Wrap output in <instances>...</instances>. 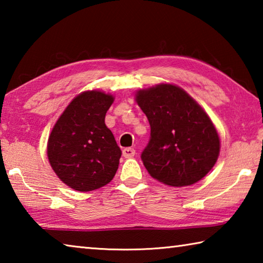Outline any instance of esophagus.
I'll return each mask as SVG.
<instances>
[{
	"instance_id": "34e87169",
	"label": "esophagus",
	"mask_w": 263,
	"mask_h": 263,
	"mask_svg": "<svg viewBox=\"0 0 263 263\" xmlns=\"http://www.w3.org/2000/svg\"><path fill=\"white\" fill-rule=\"evenodd\" d=\"M135 154H136V151L131 148V147H127V148L123 149V157L124 158H132V157H135Z\"/></svg>"
}]
</instances>
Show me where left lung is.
Wrapping results in <instances>:
<instances>
[{
	"label": "left lung",
	"mask_w": 263,
	"mask_h": 263,
	"mask_svg": "<svg viewBox=\"0 0 263 263\" xmlns=\"http://www.w3.org/2000/svg\"><path fill=\"white\" fill-rule=\"evenodd\" d=\"M136 101L151 125L149 141L141 153L149 175L173 186L202 180L215 166L220 141L201 105L168 83L141 89Z\"/></svg>",
	"instance_id": "8db88e82"
}]
</instances>
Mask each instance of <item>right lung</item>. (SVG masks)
<instances>
[{
    "mask_svg": "<svg viewBox=\"0 0 263 263\" xmlns=\"http://www.w3.org/2000/svg\"><path fill=\"white\" fill-rule=\"evenodd\" d=\"M114 96L81 92L58 119L48 138L47 157L58 177L78 191L108 184L118 169L122 151L104 119Z\"/></svg>",
    "mask_w": 263,
    "mask_h": 263,
    "instance_id": "1",
    "label": "right lung"
}]
</instances>
